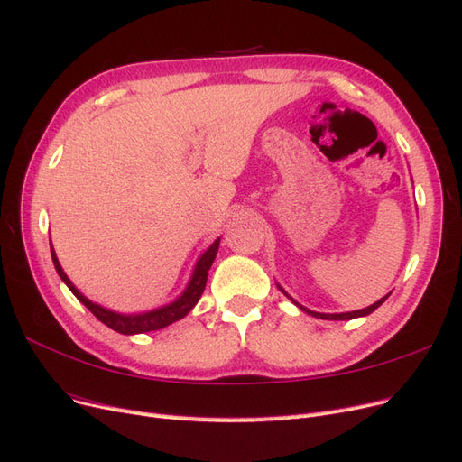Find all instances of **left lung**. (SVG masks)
Returning <instances> with one entry per match:
<instances>
[{
    "mask_svg": "<svg viewBox=\"0 0 462 462\" xmlns=\"http://www.w3.org/2000/svg\"><path fill=\"white\" fill-rule=\"evenodd\" d=\"M277 289L282 291L283 295H285V297H287V299H289L292 304L299 306V309H300L302 312L310 314V316H314V318H319V319H353V318H362V316H368V314H372V312L377 309V306H382V304L385 302V299L391 295V292H387L385 297H382L380 300L374 302V304H370V306H366V309H362V310H353V312H341V314H324V312H314V310H309V309H306V306L299 304L295 299H292V297L289 295V292H287V291H285L282 285H277Z\"/></svg>",
    "mask_w": 462,
    "mask_h": 462,
    "instance_id": "left-lung-1",
    "label": "left lung"
}]
</instances>
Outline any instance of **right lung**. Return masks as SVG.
<instances>
[{
    "label": "right lung",
    "instance_id": "obj_1",
    "mask_svg": "<svg viewBox=\"0 0 462 462\" xmlns=\"http://www.w3.org/2000/svg\"><path fill=\"white\" fill-rule=\"evenodd\" d=\"M217 248H219V239H216L212 245H209L206 253L197 260V265H194L192 275L189 279L185 291L180 292V295L173 302L163 304V306H160V309H153V310H148V312L121 314V312H116V310L104 309L102 304L92 302L90 299H87L85 295H82V292L73 285L71 279H69L67 273L63 272L58 256H55V250L51 246V241H50L51 260H53V265H55V272H58V275L61 277V282L69 289H71L73 295L82 304H85L87 309L97 319L102 321V324H106L107 328H111L114 331H117V333H123V335H134V333H146V331L163 329V328H167L170 324H173V321L185 318L194 309V306H197V302L202 297L206 282H208V272H209V268H212V263L216 260Z\"/></svg>",
    "mask_w": 462,
    "mask_h": 462
}]
</instances>
